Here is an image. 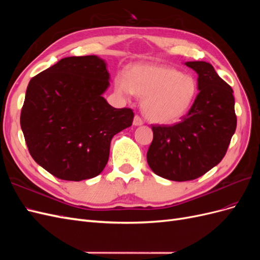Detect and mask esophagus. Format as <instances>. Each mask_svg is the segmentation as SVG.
Returning a JSON list of instances; mask_svg holds the SVG:
<instances>
[{
  "mask_svg": "<svg viewBox=\"0 0 260 260\" xmlns=\"http://www.w3.org/2000/svg\"><path fill=\"white\" fill-rule=\"evenodd\" d=\"M133 124H135V125H142V124H143L142 118H141V117L138 116V115H136L135 118H133Z\"/></svg>",
  "mask_w": 260,
  "mask_h": 260,
  "instance_id": "esophagus-1",
  "label": "esophagus"
}]
</instances>
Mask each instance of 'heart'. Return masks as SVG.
<instances>
[{
    "mask_svg": "<svg viewBox=\"0 0 260 260\" xmlns=\"http://www.w3.org/2000/svg\"><path fill=\"white\" fill-rule=\"evenodd\" d=\"M115 89L122 95L135 93L142 100V111L149 121L170 124L190 109L198 93L194 78L180 70L159 65H137L128 76L119 75Z\"/></svg>",
    "mask_w": 260,
    "mask_h": 260,
    "instance_id": "heart-1",
    "label": "heart"
}]
</instances>
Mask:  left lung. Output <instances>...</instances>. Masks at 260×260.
Listing matches in <instances>:
<instances>
[{
	"label": "left lung",
	"instance_id": "left-lung-1",
	"mask_svg": "<svg viewBox=\"0 0 260 260\" xmlns=\"http://www.w3.org/2000/svg\"><path fill=\"white\" fill-rule=\"evenodd\" d=\"M198 74L199 94L183 120L153 125L147 164L157 176L172 181L194 180L222 160L237 129L231 86L206 61H186Z\"/></svg>",
	"mask_w": 260,
	"mask_h": 260
}]
</instances>
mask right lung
Listing matches in <instances>:
<instances>
[{
    "instance_id": "right-lung-1",
    "label": "right lung",
    "mask_w": 260,
    "mask_h": 260,
    "mask_svg": "<svg viewBox=\"0 0 260 260\" xmlns=\"http://www.w3.org/2000/svg\"><path fill=\"white\" fill-rule=\"evenodd\" d=\"M109 80L106 62L96 55L65 57L30 80L21 130L30 155L54 177L99 176L113 137L132 124V109L115 108L103 98Z\"/></svg>"
}]
</instances>
